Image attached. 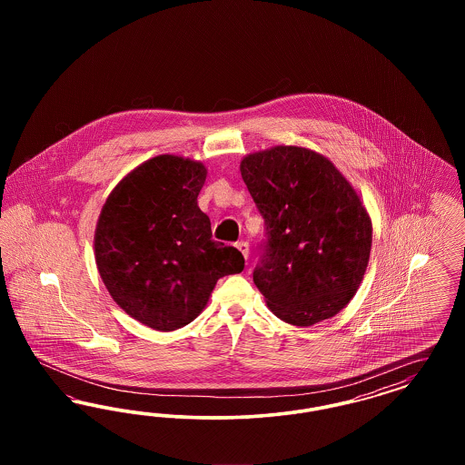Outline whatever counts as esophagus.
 I'll return each instance as SVG.
<instances>
[{"label": "esophagus", "mask_w": 465, "mask_h": 465, "mask_svg": "<svg viewBox=\"0 0 465 465\" xmlns=\"http://www.w3.org/2000/svg\"><path fill=\"white\" fill-rule=\"evenodd\" d=\"M237 249L242 252L243 258L247 260V256H249V243L241 241V242H237Z\"/></svg>", "instance_id": "esophagus-1"}]
</instances>
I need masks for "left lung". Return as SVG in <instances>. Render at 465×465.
Here are the masks:
<instances>
[{
    "mask_svg": "<svg viewBox=\"0 0 465 465\" xmlns=\"http://www.w3.org/2000/svg\"><path fill=\"white\" fill-rule=\"evenodd\" d=\"M243 183L265 218V256L252 281L284 322L309 328L354 298L373 242L371 218L328 156L277 144L241 160Z\"/></svg>",
    "mask_w": 465,
    "mask_h": 465,
    "instance_id": "1",
    "label": "left lung"
}]
</instances>
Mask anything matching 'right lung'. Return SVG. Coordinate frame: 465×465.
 I'll return each mask as SVG.
<instances>
[{"label":"right lung","mask_w":465,"mask_h":465,"mask_svg":"<svg viewBox=\"0 0 465 465\" xmlns=\"http://www.w3.org/2000/svg\"><path fill=\"white\" fill-rule=\"evenodd\" d=\"M199 160L158 155L122 177L94 233L99 275L116 305L156 331L190 324L216 282L243 270L242 252L213 241L197 197Z\"/></svg>","instance_id":"1"}]
</instances>
